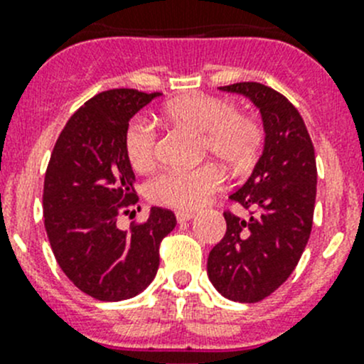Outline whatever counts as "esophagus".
I'll return each mask as SVG.
<instances>
[{
  "label": "esophagus",
  "mask_w": 364,
  "mask_h": 364,
  "mask_svg": "<svg viewBox=\"0 0 364 364\" xmlns=\"http://www.w3.org/2000/svg\"><path fill=\"white\" fill-rule=\"evenodd\" d=\"M193 216H196V213H192V211H178V213H176V218H178L179 223L190 222Z\"/></svg>",
  "instance_id": "obj_1"
}]
</instances>
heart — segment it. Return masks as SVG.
<instances>
[{
  "label": "heart",
  "mask_w": 364,
  "mask_h": 364,
  "mask_svg": "<svg viewBox=\"0 0 364 364\" xmlns=\"http://www.w3.org/2000/svg\"><path fill=\"white\" fill-rule=\"evenodd\" d=\"M167 123L186 128L200 137V155L213 156L232 172L250 168L266 142L259 117L240 112L227 98L196 93L174 98L161 109ZM159 134L149 123L135 119L124 135L127 159L135 171H148L156 161ZM223 178L213 165L197 168H172L151 179V203L176 209H197L222 188Z\"/></svg>",
  "instance_id": "obj_1"
}]
</instances>
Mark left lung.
Here are the masks:
<instances>
[{"label":"left lung","mask_w":364,"mask_h":364,"mask_svg":"<svg viewBox=\"0 0 364 364\" xmlns=\"http://www.w3.org/2000/svg\"><path fill=\"white\" fill-rule=\"evenodd\" d=\"M220 90L248 97L262 114L266 142L248 181L230 196L248 218L223 211L225 236L208 257V277L223 297L257 303L296 269L314 223L315 149L303 117L282 93L260 82Z\"/></svg>","instance_id":"obj_1"}]
</instances>
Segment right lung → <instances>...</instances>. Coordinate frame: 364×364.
Wrapping results in <instances>:
<instances>
[{
	"label": "right lung",
	"mask_w": 364,
	"mask_h": 364,
	"mask_svg": "<svg viewBox=\"0 0 364 364\" xmlns=\"http://www.w3.org/2000/svg\"><path fill=\"white\" fill-rule=\"evenodd\" d=\"M160 95L128 87L95 95L67 121L47 165L43 223L50 248L70 282L98 301L144 291L159 269L161 240L176 227L174 213L164 208H151L130 230L116 225L139 200L124 151L128 123Z\"/></svg>",
	"instance_id": "right-lung-1"
}]
</instances>
